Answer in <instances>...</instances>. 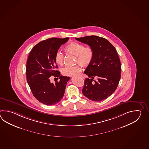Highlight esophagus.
<instances>
[{"mask_svg": "<svg viewBox=\"0 0 149 149\" xmlns=\"http://www.w3.org/2000/svg\"><path fill=\"white\" fill-rule=\"evenodd\" d=\"M82 78H83V79H84V77H82Z\"/></svg>", "mask_w": 149, "mask_h": 149, "instance_id": "obj_1", "label": "esophagus"}]
</instances>
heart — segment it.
<instances>
[{
    "label": "heart",
    "instance_id": "b5f03b06",
    "mask_svg": "<svg viewBox=\"0 0 149 149\" xmlns=\"http://www.w3.org/2000/svg\"><path fill=\"white\" fill-rule=\"evenodd\" d=\"M65 50L70 54L76 56V63L81 64L84 67L90 65L94 58V51L90 46H84V45L78 42H72L68 45ZM55 61L58 65L63 63V55L57 52L55 55ZM82 71L80 65L75 66H66L62 69L61 72L64 76H75Z\"/></svg>",
    "mask_w": 149,
    "mask_h": 149
}]
</instances>
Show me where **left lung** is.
<instances>
[{"label": "left lung", "instance_id": "1", "mask_svg": "<svg viewBox=\"0 0 149 149\" xmlns=\"http://www.w3.org/2000/svg\"><path fill=\"white\" fill-rule=\"evenodd\" d=\"M76 39L94 51L93 61L84 72L91 79H85L82 94L93 101L104 100L116 91L120 79V61L116 49L107 39L96 36ZM95 77L97 81L93 79Z\"/></svg>", "mask_w": 149, "mask_h": 149}]
</instances>
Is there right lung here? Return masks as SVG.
<instances>
[{"label": "right lung", "instance_id": "obj_1", "mask_svg": "<svg viewBox=\"0 0 149 149\" xmlns=\"http://www.w3.org/2000/svg\"><path fill=\"white\" fill-rule=\"evenodd\" d=\"M69 38H49L39 42L32 49L26 65V80L32 94L47 105L58 103L64 94L69 77L61 76L55 61V55L62 45ZM57 77L59 81L50 82L49 77Z\"/></svg>", "mask_w": 149, "mask_h": 149}]
</instances>
